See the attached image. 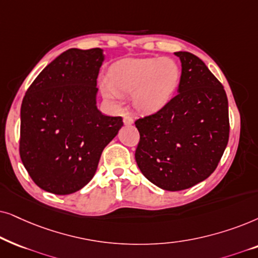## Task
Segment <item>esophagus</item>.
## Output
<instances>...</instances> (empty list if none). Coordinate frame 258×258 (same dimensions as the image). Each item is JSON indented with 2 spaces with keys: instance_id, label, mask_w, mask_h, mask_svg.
<instances>
[{
  "instance_id": "34e87169",
  "label": "esophagus",
  "mask_w": 258,
  "mask_h": 258,
  "mask_svg": "<svg viewBox=\"0 0 258 258\" xmlns=\"http://www.w3.org/2000/svg\"><path fill=\"white\" fill-rule=\"evenodd\" d=\"M123 123L125 125H132L133 123V118L130 114H126L125 116H123Z\"/></svg>"
}]
</instances>
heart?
I'll list each match as a JSON object with an SVG mask.
<instances>
[{
	"instance_id": "heart-1",
	"label": "heart",
	"mask_w": 258,
	"mask_h": 258,
	"mask_svg": "<svg viewBox=\"0 0 258 258\" xmlns=\"http://www.w3.org/2000/svg\"><path fill=\"white\" fill-rule=\"evenodd\" d=\"M180 72L170 59L125 60L109 71V80L102 81L105 97L121 101L122 92L132 93L136 107L144 112L157 111L176 91Z\"/></svg>"
}]
</instances>
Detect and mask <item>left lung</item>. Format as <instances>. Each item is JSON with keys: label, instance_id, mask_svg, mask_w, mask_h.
Here are the masks:
<instances>
[{"label": "left lung", "instance_id": "8db88e82", "mask_svg": "<svg viewBox=\"0 0 258 258\" xmlns=\"http://www.w3.org/2000/svg\"><path fill=\"white\" fill-rule=\"evenodd\" d=\"M174 54L181 62L178 93L135 121L140 135L137 164L151 183L167 191L207 179L224 153L230 132L223 85L198 56Z\"/></svg>", "mask_w": 258, "mask_h": 258}]
</instances>
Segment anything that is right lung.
<instances>
[{
	"label": "right lung",
	"instance_id": "add662e5",
	"mask_svg": "<svg viewBox=\"0 0 258 258\" xmlns=\"http://www.w3.org/2000/svg\"><path fill=\"white\" fill-rule=\"evenodd\" d=\"M102 49L71 48L27 89L21 105L20 157L34 183L70 195L94 176L106 145L123 125L95 105Z\"/></svg>",
	"mask_w": 258,
	"mask_h": 258
}]
</instances>
